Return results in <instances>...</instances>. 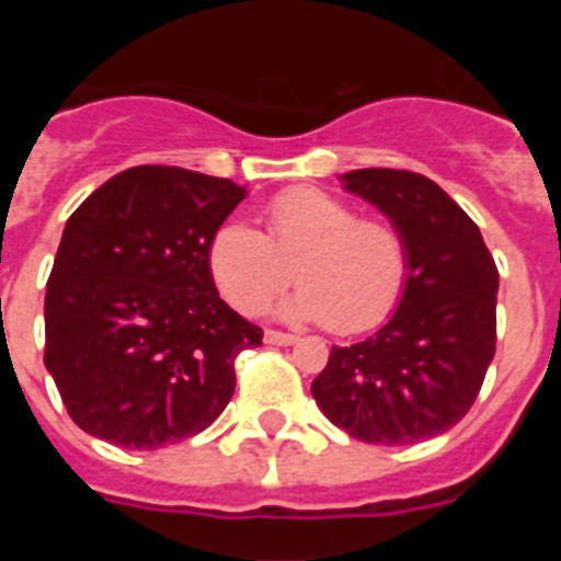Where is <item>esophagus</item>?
Returning <instances> with one entry per match:
<instances>
[{"mask_svg":"<svg viewBox=\"0 0 561 561\" xmlns=\"http://www.w3.org/2000/svg\"><path fill=\"white\" fill-rule=\"evenodd\" d=\"M264 342H266V345H295L297 336L295 334H286V331L266 329L264 331Z\"/></svg>","mask_w":561,"mask_h":561,"instance_id":"obj_1","label":"esophagus"}]
</instances>
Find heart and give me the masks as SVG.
Returning a JSON list of instances; mask_svg holds the SVG:
<instances>
[{"label":"heart","mask_w":561,"mask_h":561,"mask_svg":"<svg viewBox=\"0 0 561 561\" xmlns=\"http://www.w3.org/2000/svg\"><path fill=\"white\" fill-rule=\"evenodd\" d=\"M266 236L244 221L213 232L207 266L227 304L244 314L264 309L300 280L277 314L329 323L340 334L370 329L393 311L408 286V241L381 219H359L354 205L320 187H295L266 205Z\"/></svg>","instance_id":"obj_1"}]
</instances>
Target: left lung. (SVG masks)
<instances>
[{
    "mask_svg": "<svg viewBox=\"0 0 561 561\" xmlns=\"http://www.w3.org/2000/svg\"><path fill=\"white\" fill-rule=\"evenodd\" d=\"M340 180L404 236L410 272L393 317L348 348L334 345L311 396L351 438L419 444L478 399L497 342V266L478 225L427 176L362 168Z\"/></svg>",
    "mask_w": 561,
    "mask_h": 561,
    "instance_id": "left-lung-1",
    "label": "left lung"
}]
</instances>
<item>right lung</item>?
Instances as JSON below:
<instances>
[{
  "mask_svg": "<svg viewBox=\"0 0 561 561\" xmlns=\"http://www.w3.org/2000/svg\"><path fill=\"white\" fill-rule=\"evenodd\" d=\"M247 187L171 165L103 182L64 227L44 297V365L69 419L126 449L202 433L261 329L219 297L207 250Z\"/></svg>",
  "mask_w": 561,
  "mask_h": 561,
  "instance_id": "obj_1",
  "label": "right lung"
}]
</instances>
